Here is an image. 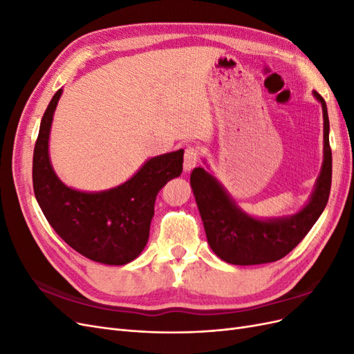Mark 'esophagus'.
<instances>
[{
	"instance_id": "34e87169",
	"label": "esophagus",
	"mask_w": 354,
	"mask_h": 354,
	"mask_svg": "<svg viewBox=\"0 0 354 354\" xmlns=\"http://www.w3.org/2000/svg\"><path fill=\"white\" fill-rule=\"evenodd\" d=\"M199 156H201L199 147H196V146L186 147V151H185V164H183L185 171H192V169H194L196 167V164H198Z\"/></svg>"
}]
</instances>
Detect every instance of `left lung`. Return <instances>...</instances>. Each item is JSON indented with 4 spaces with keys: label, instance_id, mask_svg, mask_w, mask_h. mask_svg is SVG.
<instances>
[{
    "label": "left lung",
    "instance_id": "1",
    "mask_svg": "<svg viewBox=\"0 0 354 354\" xmlns=\"http://www.w3.org/2000/svg\"><path fill=\"white\" fill-rule=\"evenodd\" d=\"M324 111V165L312 199L295 216L279 220H255L236 208L226 192L198 167L190 174V185L205 227L211 250L230 264L251 266L283 259L304 239L324 212L332 181V152L329 146V120L322 95L313 91Z\"/></svg>",
    "mask_w": 354,
    "mask_h": 354
}]
</instances>
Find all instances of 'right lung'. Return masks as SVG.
Wrapping results in <instances>:
<instances>
[{
    "label": "right lung",
    "instance_id": "1",
    "mask_svg": "<svg viewBox=\"0 0 354 354\" xmlns=\"http://www.w3.org/2000/svg\"><path fill=\"white\" fill-rule=\"evenodd\" d=\"M62 88L41 120L32 160L35 198L50 226L87 259L121 266L145 248L158 192L183 171V151L152 158L138 173L115 189L84 194L65 186L48 159V136Z\"/></svg>",
    "mask_w": 354,
    "mask_h": 354
}]
</instances>
